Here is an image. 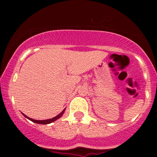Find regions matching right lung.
I'll return each mask as SVG.
<instances>
[{
	"label": "right lung",
	"instance_id": "add662e5",
	"mask_svg": "<svg viewBox=\"0 0 157 157\" xmlns=\"http://www.w3.org/2000/svg\"><path fill=\"white\" fill-rule=\"evenodd\" d=\"M64 111H65V109L60 113H59V114L57 115V116L55 117H53L52 119H49V120H33V119L29 118V117H26V115H24V114H23H23L24 115V116L26 117L27 119H29V120H30L32 122H35V123H37V124H48V123H51V122H53L54 121H55V120H57V119L60 118V117L62 116L63 114Z\"/></svg>",
	"mask_w": 157,
	"mask_h": 157
}]
</instances>
